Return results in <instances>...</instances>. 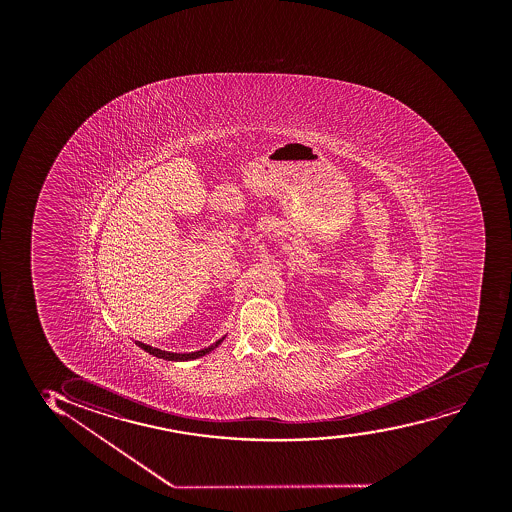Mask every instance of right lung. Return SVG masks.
<instances>
[{
	"label": "right lung",
	"mask_w": 512,
	"mask_h": 512,
	"mask_svg": "<svg viewBox=\"0 0 512 512\" xmlns=\"http://www.w3.org/2000/svg\"><path fill=\"white\" fill-rule=\"evenodd\" d=\"M224 338H220V340L215 341V343L210 345V347H206L203 348V350H198V352L191 353L165 352V350H160V348L145 345V343H141V341H135V343L138 345V347L143 348L145 352L150 353V355H153V357H157V359L174 360V362H186V360L200 359V357H203V355H206V353L212 352V350H215V348H217L218 345L224 341Z\"/></svg>",
	"instance_id": "1"
}]
</instances>
